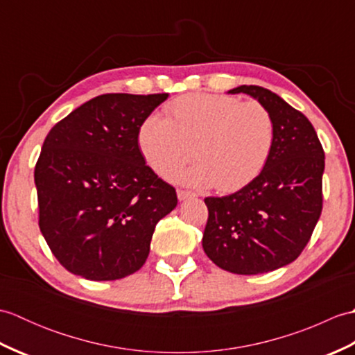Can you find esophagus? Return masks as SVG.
<instances>
[{
	"mask_svg": "<svg viewBox=\"0 0 355 355\" xmlns=\"http://www.w3.org/2000/svg\"><path fill=\"white\" fill-rule=\"evenodd\" d=\"M177 197H178V200H186V198H191V197H195V193H193V192H191V191L178 189V191H177Z\"/></svg>",
	"mask_w": 355,
	"mask_h": 355,
	"instance_id": "34e87169",
	"label": "esophagus"
}]
</instances>
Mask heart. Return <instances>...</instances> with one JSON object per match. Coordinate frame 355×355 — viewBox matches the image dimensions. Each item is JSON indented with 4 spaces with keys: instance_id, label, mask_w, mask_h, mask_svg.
I'll return each mask as SVG.
<instances>
[{
    "instance_id": "heart-1",
    "label": "heart",
    "mask_w": 355,
    "mask_h": 355,
    "mask_svg": "<svg viewBox=\"0 0 355 355\" xmlns=\"http://www.w3.org/2000/svg\"><path fill=\"white\" fill-rule=\"evenodd\" d=\"M166 116L150 114L139 128V146L158 175L169 178L195 157L182 178L193 186L235 192L266 168L275 146V119L258 101L195 93L171 101Z\"/></svg>"
}]
</instances>
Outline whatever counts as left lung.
<instances>
[{"instance_id": "left-lung-1", "label": "left lung", "mask_w": 355, "mask_h": 355, "mask_svg": "<svg viewBox=\"0 0 355 355\" xmlns=\"http://www.w3.org/2000/svg\"><path fill=\"white\" fill-rule=\"evenodd\" d=\"M275 119V146L266 168L250 184L225 197H207L202 248L218 267L236 275L281 268L304 252L322 206L325 153L302 112L258 85H241Z\"/></svg>"}]
</instances>
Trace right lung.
<instances>
[{
	"label": "right lung",
	"instance_id": "right-lung-1",
	"mask_svg": "<svg viewBox=\"0 0 355 355\" xmlns=\"http://www.w3.org/2000/svg\"><path fill=\"white\" fill-rule=\"evenodd\" d=\"M162 94L108 93L51 128L35 166L40 229L64 268L116 281L145 263L175 187L145 163L139 128Z\"/></svg>",
	"mask_w": 355,
	"mask_h": 355
}]
</instances>
